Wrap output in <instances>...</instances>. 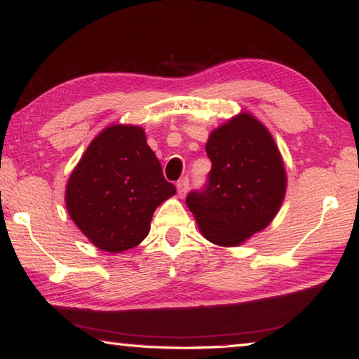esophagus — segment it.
Listing matches in <instances>:
<instances>
[{
    "label": "esophagus",
    "instance_id": "1",
    "mask_svg": "<svg viewBox=\"0 0 359 359\" xmlns=\"http://www.w3.org/2000/svg\"><path fill=\"white\" fill-rule=\"evenodd\" d=\"M188 185H190V180H188V177L180 179V180L177 182V193H179V196H180V198H184L185 194H187V191H188Z\"/></svg>",
    "mask_w": 359,
    "mask_h": 359
}]
</instances>
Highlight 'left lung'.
<instances>
[{"label":"left lung","instance_id":"1","mask_svg":"<svg viewBox=\"0 0 359 359\" xmlns=\"http://www.w3.org/2000/svg\"><path fill=\"white\" fill-rule=\"evenodd\" d=\"M208 184L187 196L205 239L234 247L264 229L280 209L287 172L266 126L242 112L210 133Z\"/></svg>","mask_w":359,"mask_h":359}]
</instances>
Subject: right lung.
Returning <instances> with one entry per match:
<instances>
[{"label": "right lung", "instance_id": "right-lung-1", "mask_svg": "<svg viewBox=\"0 0 359 359\" xmlns=\"http://www.w3.org/2000/svg\"><path fill=\"white\" fill-rule=\"evenodd\" d=\"M175 194L141 126L112 125L85 150L66 185L72 222L101 250L118 253L147 238L155 209Z\"/></svg>", "mask_w": 359, "mask_h": 359}]
</instances>
